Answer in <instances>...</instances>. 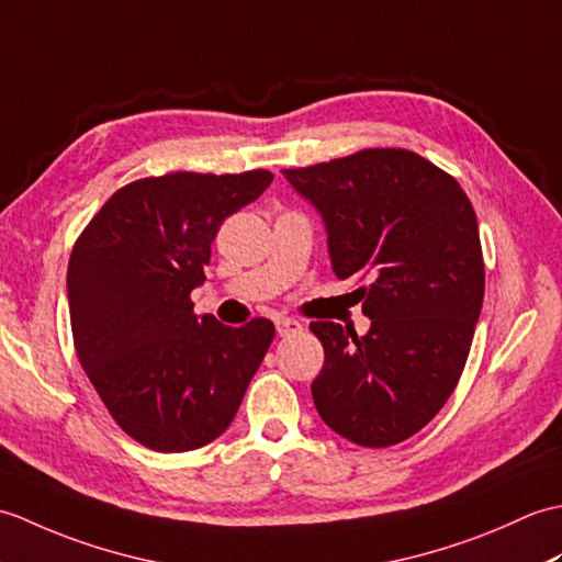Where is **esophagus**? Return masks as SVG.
<instances>
[{
  "label": "esophagus",
  "mask_w": 562,
  "mask_h": 562,
  "mask_svg": "<svg viewBox=\"0 0 562 562\" xmlns=\"http://www.w3.org/2000/svg\"><path fill=\"white\" fill-rule=\"evenodd\" d=\"M274 326H278V333L282 338L294 336V333H302V328H304L296 318H278V324Z\"/></svg>",
  "instance_id": "esophagus-1"
}]
</instances>
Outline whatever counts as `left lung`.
<instances>
[{"label":"left lung","mask_w":562,"mask_h":562,"mask_svg":"<svg viewBox=\"0 0 562 562\" xmlns=\"http://www.w3.org/2000/svg\"><path fill=\"white\" fill-rule=\"evenodd\" d=\"M284 176L324 214L333 270L364 282L355 294L372 318L367 336L308 326L326 355L316 411L355 445H398L441 411L469 360L485 292L475 210L457 178L411 149H362Z\"/></svg>","instance_id":"8db88e82"}]
</instances>
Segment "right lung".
<instances>
[{
    "instance_id": "add662e5",
    "label": "right lung",
    "mask_w": 562,
    "mask_h": 562,
    "mask_svg": "<svg viewBox=\"0 0 562 562\" xmlns=\"http://www.w3.org/2000/svg\"><path fill=\"white\" fill-rule=\"evenodd\" d=\"M272 173L173 171L123 186L75 241L67 268L71 338L111 417L147 449L210 445L232 425L274 338L193 314L212 241Z\"/></svg>"
}]
</instances>
